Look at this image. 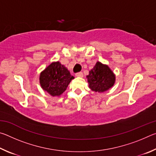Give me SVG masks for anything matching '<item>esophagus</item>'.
Masks as SVG:
<instances>
[{
    "instance_id": "1",
    "label": "esophagus",
    "mask_w": 156,
    "mask_h": 156,
    "mask_svg": "<svg viewBox=\"0 0 156 156\" xmlns=\"http://www.w3.org/2000/svg\"><path fill=\"white\" fill-rule=\"evenodd\" d=\"M76 76H77V77H83V73L82 72H78V73H76Z\"/></svg>"
}]
</instances>
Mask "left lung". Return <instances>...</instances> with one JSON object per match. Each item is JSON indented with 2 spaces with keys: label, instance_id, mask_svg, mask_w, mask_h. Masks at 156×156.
Returning <instances> with one entry per match:
<instances>
[{
  "label": "left lung",
  "instance_id": "obj_1",
  "mask_svg": "<svg viewBox=\"0 0 156 156\" xmlns=\"http://www.w3.org/2000/svg\"><path fill=\"white\" fill-rule=\"evenodd\" d=\"M89 87L92 91L103 93L114 85L115 75L109 66L98 61L87 76Z\"/></svg>",
  "mask_w": 156,
  "mask_h": 156
}]
</instances>
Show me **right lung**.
I'll return each mask as SVG.
<instances>
[{
    "label": "right lung",
    "mask_w": 156,
    "mask_h": 156,
    "mask_svg": "<svg viewBox=\"0 0 156 156\" xmlns=\"http://www.w3.org/2000/svg\"><path fill=\"white\" fill-rule=\"evenodd\" d=\"M74 78L68 69L59 61L52 62L41 72L39 82L41 88L52 97H59Z\"/></svg>",
    "instance_id": "obj_1"
}]
</instances>
